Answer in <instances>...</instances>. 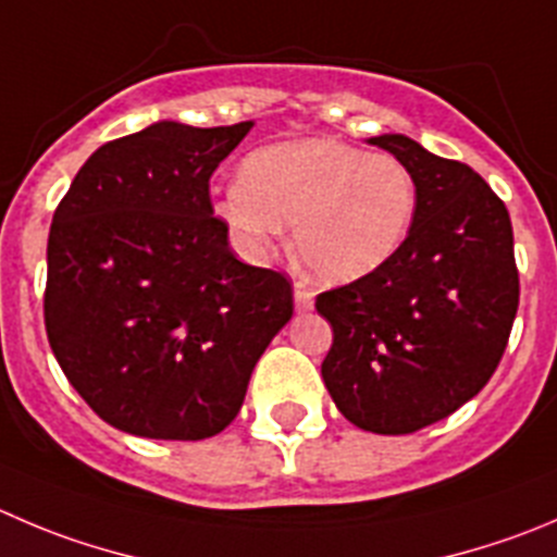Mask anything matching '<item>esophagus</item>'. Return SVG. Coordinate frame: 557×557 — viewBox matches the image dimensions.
<instances>
[{
  "mask_svg": "<svg viewBox=\"0 0 557 557\" xmlns=\"http://www.w3.org/2000/svg\"><path fill=\"white\" fill-rule=\"evenodd\" d=\"M311 306H314V293L309 287H304V284H295V311L304 314Z\"/></svg>",
  "mask_w": 557,
  "mask_h": 557,
  "instance_id": "34e87169",
  "label": "esophagus"
}]
</instances>
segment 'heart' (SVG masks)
<instances>
[{
	"mask_svg": "<svg viewBox=\"0 0 557 557\" xmlns=\"http://www.w3.org/2000/svg\"><path fill=\"white\" fill-rule=\"evenodd\" d=\"M418 213L407 163L333 139L273 145L246 158L240 180L215 199V215L251 257L293 224V253L322 284H349L405 246Z\"/></svg>",
	"mask_w": 557,
	"mask_h": 557,
	"instance_id": "heart-1",
	"label": "heart"
}]
</instances>
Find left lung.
<instances>
[{
	"label": "left lung",
	"mask_w": 557,
	"mask_h": 557,
	"mask_svg": "<svg viewBox=\"0 0 557 557\" xmlns=\"http://www.w3.org/2000/svg\"><path fill=\"white\" fill-rule=\"evenodd\" d=\"M369 145L407 163L418 213L394 259L317 295L333 327L322 380L349 423L410 434L490 383L520 306V273L506 205L468 163L401 134Z\"/></svg>",
	"instance_id": "8db88e82"
}]
</instances>
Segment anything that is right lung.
<instances>
[{"label": "right lung", "instance_id": "add662e5", "mask_svg": "<svg viewBox=\"0 0 557 557\" xmlns=\"http://www.w3.org/2000/svg\"><path fill=\"white\" fill-rule=\"evenodd\" d=\"M253 123H163L106 141L54 210L44 317L62 372L111 426L205 441L230 426L287 275L232 253L210 177Z\"/></svg>", "mask_w": 557, "mask_h": 557}]
</instances>
